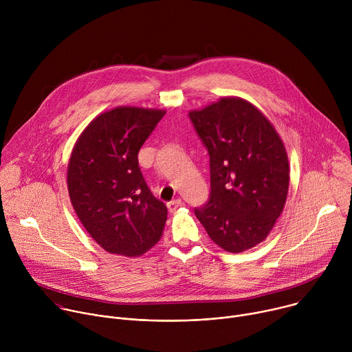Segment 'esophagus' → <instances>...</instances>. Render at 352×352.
Instances as JSON below:
<instances>
[{"mask_svg":"<svg viewBox=\"0 0 352 352\" xmlns=\"http://www.w3.org/2000/svg\"><path fill=\"white\" fill-rule=\"evenodd\" d=\"M181 205H182L181 199H174V200H171V202L167 204V208H168L170 212H175Z\"/></svg>","mask_w":352,"mask_h":352,"instance_id":"esophagus-1","label":"esophagus"}]
</instances>
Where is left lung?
I'll return each instance as SVG.
<instances>
[{
  "instance_id": "8db88e82",
  "label": "left lung",
  "mask_w": 352,
  "mask_h": 352,
  "mask_svg": "<svg viewBox=\"0 0 352 352\" xmlns=\"http://www.w3.org/2000/svg\"><path fill=\"white\" fill-rule=\"evenodd\" d=\"M189 118L210 157L209 200L195 214L220 248L243 252L266 239L284 209L285 147L270 121L239 97H224Z\"/></svg>"
}]
</instances>
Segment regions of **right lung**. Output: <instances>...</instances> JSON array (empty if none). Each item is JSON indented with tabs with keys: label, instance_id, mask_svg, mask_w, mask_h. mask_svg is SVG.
<instances>
[{
	"label": "right lung",
	"instance_id": "add662e5",
	"mask_svg": "<svg viewBox=\"0 0 352 352\" xmlns=\"http://www.w3.org/2000/svg\"><path fill=\"white\" fill-rule=\"evenodd\" d=\"M164 114L113 109L86 126L72 150L67 174L72 206L110 254L140 256L163 235L167 208L144 182L138 153Z\"/></svg>",
	"mask_w": 352,
	"mask_h": 352
}]
</instances>
